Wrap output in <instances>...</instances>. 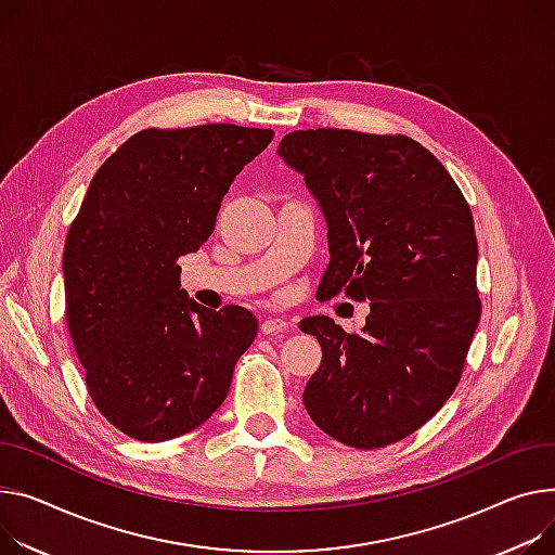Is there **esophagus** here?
Segmentation results:
<instances>
[{
	"instance_id": "esophagus-1",
	"label": "esophagus",
	"mask_w": 555,
	"mask_h": 555,
	"mask_svg": "<svg viewBox=\"0 0 555 555\" xmlns=\"http://www.w3.org/2000/svg\"><path fill=\"white\" fill-rule=\"evenodd\" d=\"M289 323L285 321V319H281V317H268V319H263V323H261V332L263 335H268V337H274V335H283V332H289Z\"/></svg>"
}]
</instances>
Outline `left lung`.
Returning <instances> with one entry per match:
<instances>
[{
  "label": "left lung",
  "mask_w": 555,
  "mask_h": 555,
  "mask_svg": "<svg viewBox=\"0 0 555 555\" xmlns=\"http://www.w3.org/2000/svg\"><path fill=\"white\" fill-rule=\"evenodd\" d=\"M276 154L304 176L325 218L330 263L319 292L371 301L359 335L330 317L301 321L323 350L306 411L341 444L388 447L424 426L462 377L479 323L470 207L409 135L292 131Z\"/></svg>",
  "instance_id": "8db88e82"
}]
</instances>
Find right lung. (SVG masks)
<instances>
[{
  "mask_svg": "<svg viewBox=\"0 0 555 555\" xmlns=\"http://www.w3.org/2000/svg\"><path fill=\"white\" fill-rule=\"evenodd\" d=\"M270 129L201 125L133 133L95 171L66 236V323L98 411L125 435L167 441L225 401L258 321L180 287V256L211 236L220 201Z\"/></svg>",
  "mask_w": 555,
  "mask_h": 555,
  "instance_id": "add662e5",
  "label": "right lung"
}]
</instances>
